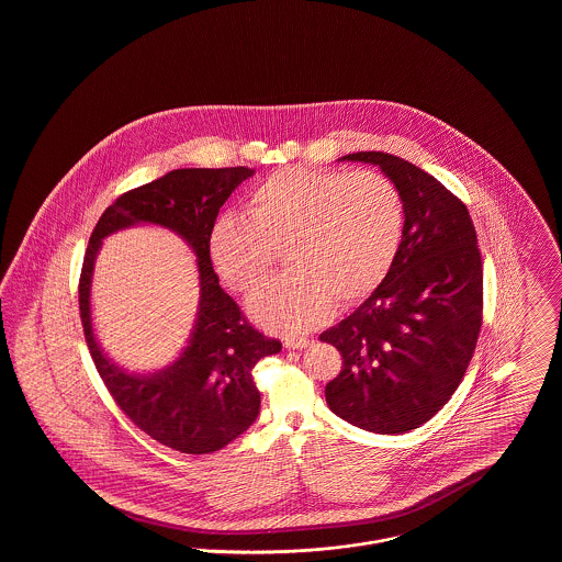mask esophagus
<instances>
[{"label":"esophagus","instance_id":"34e87169","mask_svg":"<svg viewBox=\"0 0 562 562\" xmlns=\"http://www.w3.org/2000/svg\"><path fill=\"white\" fill-rule=\"evenodd\" d=\"M310 346V339L307 337H286L284 339V348L286 349H303Z\"/></svg>","mask_w":562,"mask_h":562}]
</instances>
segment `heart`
I'll return each instance as SVG.
<instances>
[{
	"label": "heart",
	"instance_id": "b5f03b06",
	"mask_svg": "<svg viewBox=\"0 0 562 562\" xmlns=\"http://www.w3.org/2000/svg\"><path fill=\"white\" fill-rule=\"evenodd\" d=\"M404 232L396 186L373 170L280 168L248 191L246 216L221 214L209 248L240 293L255 291L282 246L289 269L252 294L250 312L273 330H307L333 301L369 296L392 268Z\"/></svg>",
	"mask_w": 562,
	"mask_h": 562
}]
</instances>
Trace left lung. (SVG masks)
<instances>
[{
	"label": "left lung",
	"mask_w": 562,
	"mask_h": 562,
	"mask_svg": "<svg viewBox=\"0 0 562 562\" xmlns=\"http://www.w3.org/2000/svg\"><path fill=\"white\" fill-rule=\"evenodd\" d=\"M341 160L379 166L404 206L398 255L374 293L321 341L344 356L326 383L330 411L374 434L429 422L459 387L482 324V261L465 204L411 161L383 151Z\"/></svg>",
	"instance_id": "1"
}]
</instances>
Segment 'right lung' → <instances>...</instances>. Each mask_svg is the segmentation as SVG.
I'll return each instance as SVG.
<instances>
[{
    "instance_id": "add662e5",
    "label": "right lung",
    "mask_w": 562,
    "mask_h": 562,
    "mask_svg": "<svg viewBox=\"0 0 562 562\" xmlns=\"http://www.w3.org/2000/svg\"><path fill=\"white\" fill-rule=\"evenodd\" d=\"M252 175L246 166L179 168L131 189L101 214L83 255L80 318L94 367L134 426L181 453L218 451L255 424L261 394L252 369L282 349L278 339L250 326L238 303L218 286L211 261L209 238L216 214ZM136 222L177 231L196 252L201 273V310L190 346L170 368L151 375L126 374L113 366L98 348L89 318V282L100 241Z\"/></svg>"
}]
</instances>
